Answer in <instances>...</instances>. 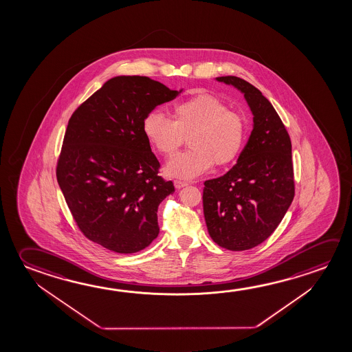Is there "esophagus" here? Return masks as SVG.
<instances>
[{
	"mask_svg": "<svg viewBox=\"0 0 352 352\" xmlns=\"http://www.w3.org/2000/svg\"><path fill=\"white\" fill-rule=\"evenodd\" d=\"M186 185H188V183L180 182V180H175V182H174V186H175L177 189H182V188H184Z\"/></svg>",
	"mask_w": 352,
	"mask_h": 352,
	"instance_id": "obj_1",
	"label": "esophagus"
}]
</instances>
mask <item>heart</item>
<instances>
[{
  "instance_id": "1",
  "label": "heart",
  "mask_w": 352,
  "mask_h": 352,
  "mask_svg": "<svg viewBox=\"0 0 352 352\" xmlns=\"http://www.w3.org/2000/svg\"><path fill=\"white\" fill-rule=\"evenodd\" d=\"M172 111L173 120L153 110L142 121L144 138L163 156H173L188 136L190 148L168 162L169 177L189 180L206 173L213 164L225 167L236 161L245 142L247 125L225 102L200 93L174 104Z\"/></svg>"
}]
</instances>
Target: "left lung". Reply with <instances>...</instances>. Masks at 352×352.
Segmentation results:
<instances>
[{"label": "left lung", "mask_w": 352, "mask_h": 352, "mask_svg": "<svg viewBox=\"0 0 352 352\" xmlns=\"http://www.w3.org/2000/svg\"><path fill=\"white\" fill-rule=\"evenodd\" d=\"M216 81L242 93L253 114V130L236 166L205 182L204 216L219 247L248 250L271 236L292 204V144L276 110L258 88L236 76Z\"/></svg>", "instance_id": "8db88e82"}]
</instances>
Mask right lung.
I'll use <instances>...</instances> for the list:
<instances>
[{
	"label": "right lung",
	"mask_w": 352,
	"mask_h": 352,
	"mask_svg": "<svg viewBox=\"0 0 352 352\" xmlns=\"http://www.w3.org/2000/svg\"><path fill=\"white\" fill-rule=\"evenodd\" d=\"M180 91L144 76H116L69 120L56 177L76 223L92 242L120 254L148 247L172 182L142 133L144 116Z\"/></svg>",
	"instance_id": "1"
}]
</instances>
